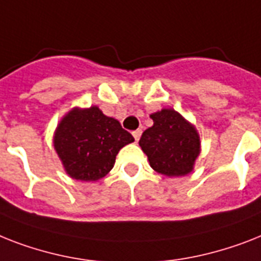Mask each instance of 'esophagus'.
I'll list each match as a JSON object with an SVG mask.
<instances>
[{"label": "esophagus", "mask_w": 261, "mask_h": 261, "mask_svg": "<svg viewBox=\"0 0 261 261\" xmlns=\"http://www.w3.org/2000/svg\"><path fill=\"white\" fill-rule=\"evenodd\" d=\"M141 135H142V130L141 128H138V130H135V131H133V137L135 138V141H139V138H141Z\"/></svg>", "instance_id": "obj_1"}]
</instances>
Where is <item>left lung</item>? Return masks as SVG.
I'll use <instances>...</instances> for the list:
<instances>
[{"label": "left lung", "mask_w": 261, "mask_h": 261, "mask_svg": "<svg viewBox=\"0 0 261 261\" xmlns=\"http://www.w3.org/2000/svg\"><path fill=\"white\" fill-rule=\"evenodd\" d=\"M152 126L143 131L139 146L149 158L150 166L167 177L192 173L201 152L200 134L196 126L173 109H162L150 115Z\"/></svg>", "instance_id": "obj_1"}]
</instances>
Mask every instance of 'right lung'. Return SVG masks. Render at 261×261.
I'll use <instances>...</instances> for the list:
<instances>
[{"label": "right lung", "instance_id": "add662e5", "mask_svg": "<svg viewBox=\"0 0 261 261\" xmlns=\"http://www.w3.org/2000/svg\"><path fill=\"white\" fill-rule=\"evenodd\" d=\"M134 142L119 120L106 116L97 106L73 107L57 124L54 147L65 173L73 179L94 182L109 174L122 147Z\"/></svg>", "mask_w": 261, "mask_h": 261}]
</instances>
